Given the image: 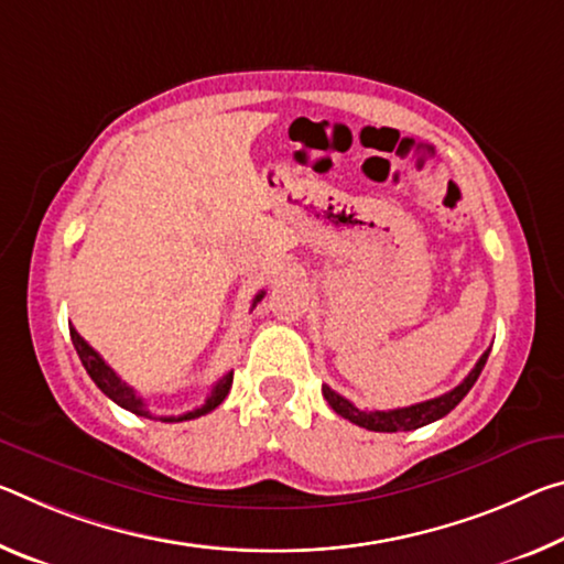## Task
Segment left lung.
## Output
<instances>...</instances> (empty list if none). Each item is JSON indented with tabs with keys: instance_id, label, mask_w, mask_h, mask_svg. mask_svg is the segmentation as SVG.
<instances>
[{
	"instance_id": "left-lung-1",
	"label": "left lung",
	"mask_w": 564,
	"mask_h": 564,
	"mask_svg": "<svg viewBox=\"0 0 564 564\" xmlns=\"http://www.w3.org/2000/svg\"><path fill=\"white\" fill-rule=\"evenodd\" d=\"M487 356H489V348L479 356L477 366L467 373V379H464L459 387L446 391V394L422 401V404H411V406H401V409H391V411H364L359 406H354L351 401L344 399L341 394H336L334 389L324 387L321 391H324V399L328 401V406L334 409L338 416L348 419V422L356 426L369 429V432H411V429L426 426V424L436 422V419L449 414V411L469 394V389L475 387V381L479 379V373L487 364Z\"/></svg>"
}]
</instances>
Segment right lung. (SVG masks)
Instances as JSON below:
<instances>
[{"instance_id": "add662e5", "label": "right lung", "mask_w": 564, "mask_h": 564, "mask_svg": "<svg viewBox=\"0 0 564 564\" xmlns=\"http://www.w3.org/2000/svg\"><path fill=\"white\" fill-rule=\"evenodd\" d=\"M263 296H265V291L258 293V296L253 299V303H250V308H256V303L261 301ZM69 336H73V344H75V351H77V356H79V361H83V366L87 369L89 379H93V381L97 383V389H100L107 399H112L118 406L132 411V414L150 416L145 399L138 397V391L132 389V387H128V383H124V381L118 377V373H115V371L110 369V366H107V364L102 361V356L97 354L95 348L89 346V344L85 341V338L77 334L75 326H69ZM230 383H234V371H228L226 377H223V379L216 383V387H213L210 397L205 399L203 406L193 409V411H185L183 416H160V419H163V422H187V419H198V416H203V414H208V411H213L218 404H223V399H226L228 391H230Z\"/></svg>"}]
</instances>
